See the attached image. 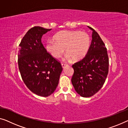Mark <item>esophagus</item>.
Segmentation results:
<instances>
[{"label":"esophagus","mask_w":128,"mask_h":128,"mask_svg":"<svg viewBox=\"0 0 128 128\" xmlns=\"http://www.w3.org/2000/svg\"><path fill=\"white\" fill-rule=\"evenodd\" d=\"M62 68H65L66 66H68V64H64V63H62Z\"/></svg>","instance_id":"obj_1"}]
</instances>
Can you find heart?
<instances>
[{"mask_svg":"<svg viewBox=\"0 0 128 128\" xmlns=\"http://www.w3.org/2000/svg\"><path fill=\"white\" fill-rule=\"evenodd\" d=\"M54 40L46 42V49L55 58H61L66 49V59L80 60L88 53L91 44L89 34L79 30L60 32L54 36Z\"/></svg>","mask_w":128,"mask_h":128,"instance_id":"1","label":"heart"}]
</instances>
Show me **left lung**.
I'll use <instances>...</instances> for the list:
<instances>
[{
    "label": "left lung",
    "mask_w": 128,
    "mask_h": 128,
    "mask_svg": "<svg viewBox=\"0 0 128 128\" xmlns=\"http://www.w3.org/2000/svg\"><path fill=\"white\" fill-rule=\"evenodd\" d=\"M92 30V41L88 53L72 65L71 79L75 91L81 96L90 97L104 84L108 72V57L105 45L98 33Z\"/></svg>",
    "instance_id": "8db88e82"
}]
</instances>
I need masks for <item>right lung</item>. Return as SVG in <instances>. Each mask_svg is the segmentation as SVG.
<instances>
[{"label": "right lung", "mask_w": 128, "mask_h": 128, "mask_svg": "<svg viewBox=\"0 0 128 128\" xmlns=\"http://www.w3.org/2000/svg\"><path fill=\"white\" fill-rule=\"evenodd\" d=\"M50 30L34 26L28 30L19 45L18 68L23 81L32 92L44 97L55 91L62 70L60 62L41 42L43 34Z\"/></svg>", "instance_id": "add662e5"}]
</instances>
